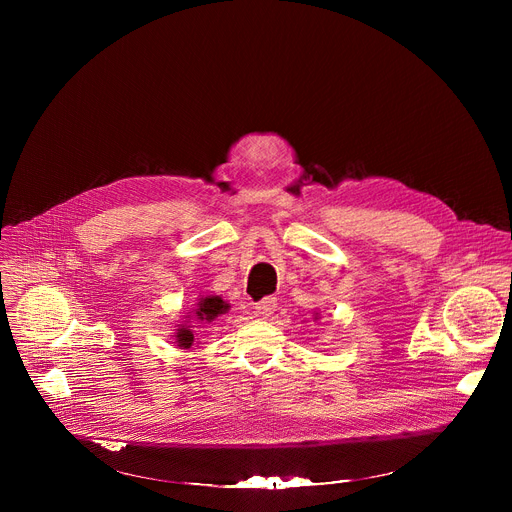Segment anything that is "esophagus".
Segmentation results:
<instances>
[{
  "label": "esophagus",
  "instance_id": "1",
  "mask_svg": "<svg viewBox=\"0 0 512 512\" xmlns=\"http://www.w3.org/2000/svg\"><path fill=\"white\" fill-rule=\"evenodd\" d=\"M275 308H277V300L271 298V296H267V298H263V300H259V302L255 304L257 314L263 316V318H269V316L275 312Z\"/></svg>",
  "mask_w": 512,
  "mask_h": 512
}]
</instances>
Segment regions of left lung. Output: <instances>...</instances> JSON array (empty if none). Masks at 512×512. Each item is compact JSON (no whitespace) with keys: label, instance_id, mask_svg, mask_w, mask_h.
Returning a JSON list of instances; mask_svg holds the SVG:
<instances>
[{"label":"left lung","instance_id":"8db88e82","mask_svg":"<svg viewBox=\"0 0 512 512\" xmlns=\"http://www.w3.org/2000/svg\"><path fill=\"white\" fill-rule=\"evenodd\" d=\"M316 320H318V314H316Z\"/></svg>","mask_w":512,"mask_h":512}]
</instances>
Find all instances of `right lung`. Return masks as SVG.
Returning a JSON list of instances; mask_svg holds the SVG:
<instances>
[{"label": "right lung", "instance_id": "add662e5", "mask_svg": "<svg viewBox=\"0 0 512 512\" xmlns=\"http://www.w3.org/2000/svg\"><path fill=\"white\" fill-rule=\"evenodd\" d=\"M231 310V306L221 298V296H200L198 304L192 312H188L190 316H184V324H178V330L174 332V344H178L180 348H190L194 344V326L190 324H210L212 320H216L221 314H227Z\"/></svg>", "mask_w": 512, "mask_h": 512}]
</instances>
